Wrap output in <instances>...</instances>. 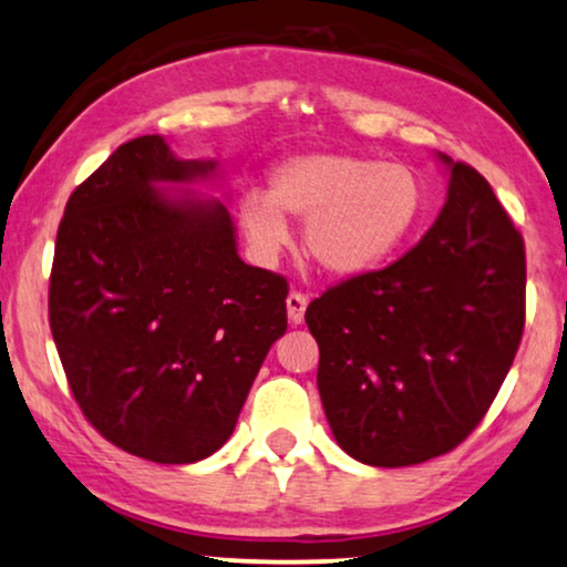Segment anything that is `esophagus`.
<instances>
[{
    "instance_id": "34e87169",
    "label": "esophagus",
    "mask_w": 567,
    "mask_h": 567,
    "mask_svg": "<svg viewBox=\"0 0 567 567\" xmlns=\"http://www.w3.org/2000/svg\"><path fill=\"white\" fill-rule=\"evenodd\" d=\"M306 308H308V295H302L298 290H292L290 295H287V318H290L292 326L302 323Z\"/></svg>"
}]
</instances>
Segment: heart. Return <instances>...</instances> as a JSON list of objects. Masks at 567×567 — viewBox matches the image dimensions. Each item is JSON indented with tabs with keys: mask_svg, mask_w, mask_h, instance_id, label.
Instances as JSON below:
<instances>
[{
	"mask_svg": "<svg viewBox=\"0 0 567 567\" xmlns=\"http://www.w3.org/2000/svg\"><path fill=\"white\" fill-rule=\"evenodd\" d=\"M424 213V187L411 166L349 151H308L285 158L269 195L241 200L246 234L265 254L282 249L287 218L306 220L308 254L333 275H362L401 249Z\"/></svg>",
	"mask_w": 567,
	"mask_h": 567,
	"instance_id": "b5f03b06",
	"label": "heart"
}]
</instances>
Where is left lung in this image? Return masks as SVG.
<instances>
[{"label": "left lung", "instance_id": "8db88e82", "mask_svg": "<svg viewBox=\"0 0 567 567\" xmlns=\"http://www.w3.org/2000/svg\"><path fill=\"white\" fill-rule=\"evenodd\" d=\"M442 162L450 195L429 234L306 310L326 419L364 465H419L465 442L522 344L524 238L481 172Z\"/></svg>", "mask_w": 567, "mask_h": 567}]
</instances>
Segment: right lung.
<instances>
[{
  "label": "right lung",
  "mask_w": 567,
  "mask_h": 567,
  "mask_svg": "<svg viewBox=\"0 0 567 567\" xmlns=\"http://www.w3.org/2000/svg\"><path fill=\"white\" fill-rule=\"evenodd\" d=\"M164 138L123 143L63 210L48 321L84 419L135 457L189 465L234 434L269 347L287 329V280L244 265L226 205L166 200L189 182Z\"/></svg>",
  "instance_id": "obj_1"
}]
</instances>
